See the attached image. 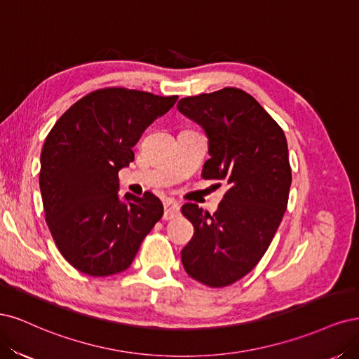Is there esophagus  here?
<instances>
[{
  "label": "esophagus",
  "instance_id": "1",
  "mask_svg": "<svg viewBox=\"0 0 359 359\" xmlns=\"http://www.w3.org/2000/svg\"><path fill=\"white\" fill-rule=\"evenodd\" d=\"M180 215V205L175 201L167 200L164 203V219L165 221H170V219H175Z\"/></svg>",
  "mask_w": 359,
  "mask_h": 359
}]
</instances>
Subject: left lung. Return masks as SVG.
Returning a JSON list of instances; mask_svg holds the SVG:
<instances>
[{
	"label": "left lung",
	"instance_id": "8db88e82",
	"mask_svg": "<svg viewBox=\"0 0 359 359\" xmlns=\"http://www.w3.org/2000/svg\"><path fill=\"white\" fill-rule=\"evenodd\" d=\"M177 109L209 138L203 177L229 187L213 215L192 203L182 207L195 228L182 264L203 285L228 286L259 262L286 212L292 180L286 137L261 104L237 88L182 98Z\"/></svg>",
	"mask_w": 359,
	"mask_h": 359
}]
</instances>
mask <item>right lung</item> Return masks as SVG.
<instances>
[{
    "label": "right lung",
    "mask_w": 359,
    "mask_h": 359,
    "mask_svg": "<svg viewBox=\"0 0 359 359\" xmlns=\"http://www.w3.org/2000/svg\"><path fill=\"white\" fill-rule=\"evenodd\" d=\"M177 97L107 88L79 100L57 119L40 156L46 222L73 267L104 277L130 267L143 238L163 217L158 196H119V170L133 147Z\"/></svg>",
    "instance_id": "obj_1"
}]
</instances>
